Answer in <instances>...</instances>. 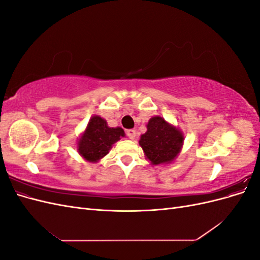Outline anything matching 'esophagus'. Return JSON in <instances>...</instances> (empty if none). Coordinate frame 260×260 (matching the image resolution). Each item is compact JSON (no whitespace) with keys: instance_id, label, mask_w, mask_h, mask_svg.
Listing matches in <instances>:
<instances>
[{"instance_id":"obj_1","label":"esophagus","mask_w":260,"mask_h":260,"mask_svg":"<svg viewBox=\"0 0 260 260\" xmlns=\"http://www.w3.org/2000/svg\"><path fill=\"white\" fill-rule=\"evenodd\" d=\"M125 135L128 136V138L129 139H135L136 138V130H133V129H128L127 131H125Z\"/></svg>"}]
</instances>
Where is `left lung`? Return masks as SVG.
Instances as JSON below:
<instances>
[{"mask_svg":"<svg viewBox=\"0 0 260 260\" xmlns=\"http://www.w3.org/2000/svg\"><path fill=\"white\" fill-rule=\"evenodd\" d=\"M146 127L147 131L139 141L146 158L153 165L169 164L175 160L183 145L182 131L160 116L152 117Z\"/></svg>","mask_w":260,"mask_h":260,"instance_id":"obj_1","label":"left lung"}]
</instances>
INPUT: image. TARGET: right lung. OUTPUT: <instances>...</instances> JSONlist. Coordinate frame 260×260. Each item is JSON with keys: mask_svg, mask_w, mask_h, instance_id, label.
I'll return each mask as SVG.
<instances>
[{"mask_svg": "<svg viewBox=\"0 0 260 260\" xmlns=\"http://www.w3.org/2000/svg\"><path fill=\"white\" fill-rule=\"evenodd\" d=\"M124 137L120 128H109L106 120L100 116H93L86 125L84 132L78 140V153L85 160L98 162L108 154L113 144Z\"/></svg>", "mask_w": 260, "mask_h": 260, "instance_id": "1", "label": "right lung"}]
</instances>
